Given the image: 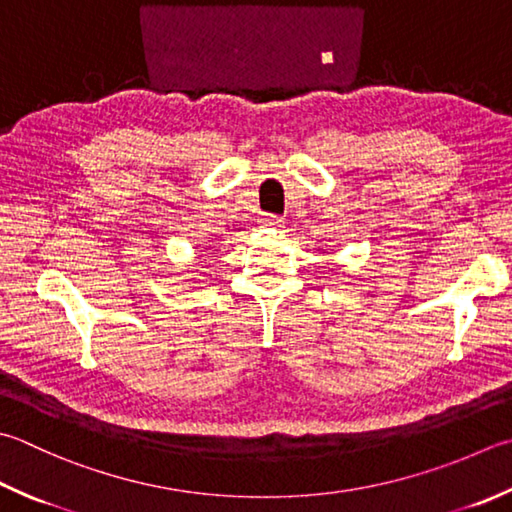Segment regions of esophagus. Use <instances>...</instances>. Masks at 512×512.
Listing matches in <instances>:
<instances>
[{
  "instance_id": "obj_1",
  "label": "esophagus",
  "mask_w": 512,
  "mask_h": 512,
  "mask_svg": "<svg viewBox=\"0 0 512 512\" xmlns=\"http://www.w3.org/2000/svg\"><path fill=\"white\" fill-rule=\"evenodd\" d=\"M260 223H263V227L278 229V227H283V225H285V220H283V218H278V216H272V214H265V216H263V220H260Z\"/></svg>"
}]
</instances>
